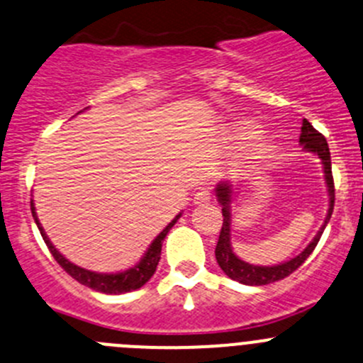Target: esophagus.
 <instances>
[{
    "mask_svg": "<svg viewBox=\"0 0 363 363\" xmlns=\"http://www.w3.org/2000/svg\"><path fill=\"white\" fill-rule=\"evenodd\" d=\"M210 199H212V194H210L208 189H199V191L194 194L196 205H206Z\"/></svg>",
    "mask_w": 363,
    "mask_h": 363,
    "instance_id": "1",
    "label": "esophagus"
}]
</instances>
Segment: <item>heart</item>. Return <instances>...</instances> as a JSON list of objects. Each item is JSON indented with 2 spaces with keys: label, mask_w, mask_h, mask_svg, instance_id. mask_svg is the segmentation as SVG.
<instances>
[{
  "label": "heart",
  "mask_w": 363,
  "mask_h": 363,
  "mask_svg": "<svg viewBox=\"0 0 363 363\" xmlns=\"http://www.w3.org/2000/svg\"><path fill=\"white\" fill-rule=\"evenodd\" d=\"M260 133V128L253 123H242L233 130V139L237 143H250V140H255ZM269 153V146L262 144V146L257 147V155H267Z\"/></svg>",
  "instance_id": "heart-1"
}]
</instances>
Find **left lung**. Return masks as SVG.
I'll return each instance as SVG.
<instances>
[{"mask_svg":"<svg viewBox=\"0 0 363 363\" xmlns=\"http://www.w3.org/2000/svg\"><path fill=\"white\" fill-rule=\"evenodd\" d=\"M299 144H301L305 150L312 151L323 162L324 169V179H326L328 185V196H330V208H328V216L324 219L323 228L317 231V235L313 237L312 242L305 247V251L298 255V257L291 258L289 262H283L278 265H253L247 264V262L240 260L233 250H231V185L230 184H219L216 189V196L219 199V203L223 205V226H220L219 240H217L216 246V258L219 267L223 269L224 274L230 276L231 279L235 281L244 283V285H267V283H274L278 279L287 278L289 274L296 271L306 258L312 255V251L315 250L317 242H319L320 235H323L324 228H326L328 220H330L331 213H333V205H335V185H333V174H331V157H330V147H328L326 139H324L323 133H319L312 124L306 119H303L301 126V135H299Z\"/></svg>","mask_w":363,"mask_h":363,"instance_id":"obj_1","label":"left lung"}]
</instances>
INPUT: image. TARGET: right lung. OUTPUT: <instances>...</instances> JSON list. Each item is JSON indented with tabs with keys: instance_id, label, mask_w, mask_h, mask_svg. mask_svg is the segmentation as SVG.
<instances>
[{
	"instance_id": "right-lung-1",
	"label": "right lung",
	"mask_w": 363,
	"mask_h": 363,
	"mask_svg": "<svg viewBox=\"0 0 363 363\" xmlns=\"http://www.w3.org/2000/svg\"><path fill=\"white\" fill-rule=\"evenodd\" d=\"M32 216H33V219H35L37 228H39L40 235H43V239H44V242H46L50 253L53 255V258L58 262V265H60V267L64 269L69 276H72L76 281H80L82 285L92 289V291L103 292V294H124V292L137 291V289H140L143 285H146V283L150 281V278L155 274V271H157L158 260H160L162 242H164L165 235H167L169 230L174 226V223L179 219V216H182V213H178V216H176L174 219H172L171 223H169L167 226L160 231V235H158L157 239L151 242V246L147 247V251H146V255L143 257V260H140L135 267L128 269V271H123V272H116V274H101V272H92V271H87V269H82V267H78V265L71 264V262H69L64 255L58 253L57 247H55L53 244H51V240L48 239L46 231L43 230L39 219H37L33 201H32Z\"/></svg>"
}]
</instances>
